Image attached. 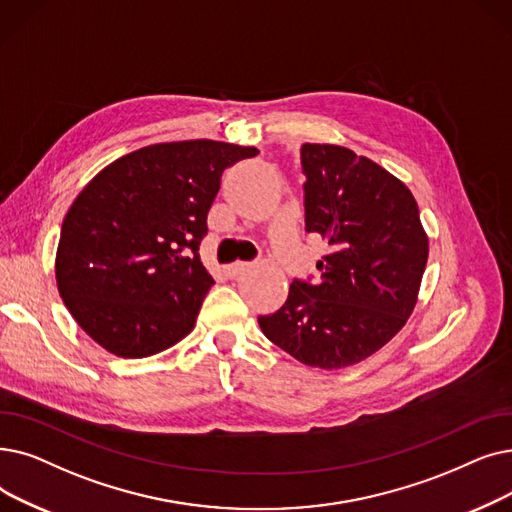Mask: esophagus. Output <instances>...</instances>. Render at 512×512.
<instances>
[{"label": "esophagus", "mask_w": 512, "mask_h": 512, "mask_svg": "<svg viewBox=\"0 0 512 512\" xmlns=\"http://www.w3.org/2000/svg\"><path fill=\"white\" fill-rule=\"evenodd\" d=\"M251 268V263L249 261H234L230 268H228V274L232 276V278H236V276H240L242 272H247Z\"/></svg>", "instance_id": "obj_1"}]
</instances>
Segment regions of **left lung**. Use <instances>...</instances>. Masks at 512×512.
Listing matches in <instances>:
<instances>
[{"mask_svg":"<svg viewBox=\"0 0 512 512\" xmlns=\"http://www.w3.org/2000/svg\"><path fill=\"white\" fill-rule=\"evenodd\" d=\"M305 230L330 244L316 284L295 280L286 303L259 316L263 335L305 366L358 364L404 328L429 236L416 198L387 169L337 144H303Z\"/></svg>","mask_w":512,"mask_h":512,"instance_id":"left-lung-1","label":"left lung"}]
</instances>
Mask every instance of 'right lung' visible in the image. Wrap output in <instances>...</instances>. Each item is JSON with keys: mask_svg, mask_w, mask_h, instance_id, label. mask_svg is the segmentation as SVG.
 <instances>
[{"mask_svg": "<svg viewBox=\"0 0 512 512\" xmlns=\"http://www.w3.org/2000/svg\"><path fill=\"white\" fill-rule=\"evenodd\" d=\"M255 146L186 140L106 165L73 201L56 251L75 322L119 358H148L194 328L215 284L198 255L224 169Z\"/></svg>", "mask_w": 512, "mask_h": 512, "instance_id": "add662e5", "label": "right lung"}]
</instances>
